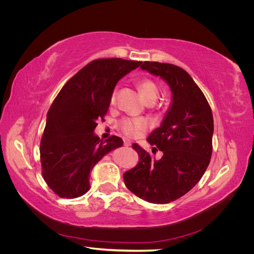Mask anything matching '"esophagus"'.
Segmentation results:
<instances>
[{"label":"esophagus","instance_id":"esophagus-1","mask_svg":"<svg viewBox=\"0 0 254 254\" xmlns=\"http://www.w3.org/2000/svg\"><path fill=\"white\" fill-rule=\"evenodd\" d=\"M124 145H125V146H131V142H130V141L127 140V139H124Z\"/></svg>","mask_w":254,"mask_h":254}]
</instances>
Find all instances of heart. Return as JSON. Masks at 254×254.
<instances>
[{"mask_svg":"<svg viewBox=\"0 0 254 254\" xmlns=\"http://www.w3.org/2000/svg\"><path fill=\"white\" fill-rule=\"evenodd\" d=\"M139 90L143 98L146 102L150 101V99H157L159 96V88L155 81L151 79L144 78L140 80ZM115 97H117V90H113L110 96V103L113 104L115 102ZM147 126V122L145 120H139V119H124L121 122V129L128 136H136L139 135L142 130H144Z\"/></svg>","mask_w":254,"mask_h":254,"instance_id":"heart-1","label":"heart"}]
</instances>
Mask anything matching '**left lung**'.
<instances>
[{"label":"left lung","instance_id":"1","mask_svg":"<svg viewBox=\"0 0 254 254\" xmlns=\"http://www.w3.org/2000/svg\"><path fill=\"white\" fill-rule=\"evenodd\" d=\"M141 68L159 76L171 89L170 108L147 139L163 156L152 159L134 143L132 147L140 161L124 174V181L130 191L145 201L170 203L193 189L209 166L214 132L212 110L202 91L183 68L155 61H145Z\"/></svg>","mask_w":254,"mask_h":254}]
</instances>
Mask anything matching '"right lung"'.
Segmentation results:
<instances>
[{
  "label": "right lung",
  "mask_w": 254,
  "mask_h": 254,
  "mask_svg": "<svg viewBox=\"0 0 254 254\" xmlns=\"http://www.w3.org/2000/svg\"><path fill=\"white\" fill-rule=\"evenodd\" d=\"M141 61L107 58L92 61L68 80L53 102L40 145L42 175L63 198H76L90 190V176L107 153L122 147L113 135L105 142L94 133L110 106L121 78Z\"/></svg>",
  "instance_id": "1"
}]
</instances>
